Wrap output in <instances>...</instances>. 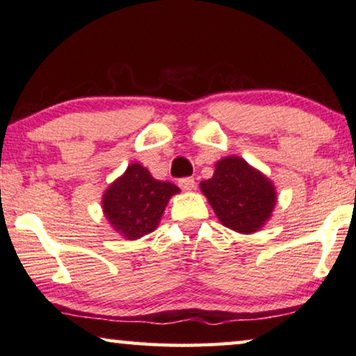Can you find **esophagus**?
Segmentation results:
<instances>
[{"instance_id":"obj_1","label":"esophagus","mask_w":356,"mask_h":356,"mask_svg":"<svg viewBox=\"0 0 356 356\" xmlns=\"http://www.w3.org/2000/svg\"><path fill=\"white\" fill-rule=\"evenodd\" d=\"M195 179L193 177H182L179 180V187L184 190V192H190V190L195 188Z\"/></svg>"}]
</instances>
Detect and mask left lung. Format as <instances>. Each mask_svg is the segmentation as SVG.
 I'll return each mask as SVG.
<instances>
[{"label":"left lung","instance_id":"8db88e82","mask_svg":"<svg viewBox=\"0 0 356 356\" xmlns=\"http://www.w3.org/2000/svg\"><path fill=\"white\" fill-rule=\"evenodd\" d=\"M200 188L224 226L252 234L264 226L276 207V190L264 174L238 156L216 163L211 179Z\"/></svg>","mask_w":356,"mask_h":356}]
</instances>
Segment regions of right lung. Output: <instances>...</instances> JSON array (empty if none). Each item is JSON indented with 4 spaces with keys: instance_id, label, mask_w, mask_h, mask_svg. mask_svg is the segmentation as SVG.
<instances>
[{
    "instance_id": "1",
    "label": "right lung",
    "mask_w": 356,
    "mask_h": 356,
    "mask_svg": "<svg viewBox=\"0 0 356 356\" xmlns=\"http://www.w3.org/2000/svg\"><path fill=\"white\" fill-rule=\"evenodd\" d=\"M177 185L156 180L147 168L134 163L103 195V213L116 232L135 240L158 227Z\"/></svg>"
}]
</instances>
